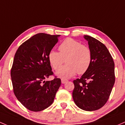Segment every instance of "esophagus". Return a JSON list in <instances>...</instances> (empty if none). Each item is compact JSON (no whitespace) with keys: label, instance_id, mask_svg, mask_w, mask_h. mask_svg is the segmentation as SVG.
<instances>
[{"label":"esophagus","instance_id":"obj_1","mask_svg":"<svg viewBox=\"0 0 125 125\" xmlns=\"http://www.w3.org/2000/svg\"><path fill=\"white\" fill-rule=\"evenodd\" d=\"M68 81L67 79H61V82L62 83H65V82H67Z\"/></svg>","mask_w":125,"mask_h":125}]
</instances>
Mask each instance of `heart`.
<instances>
[{"mask_svg":"<svg viewBox=\"0 0 125 125\" xmlns=\"http://www.w3.org/2000/svg\"><path fill=\"white\" fill-rule=\"evenodd\" d=\"M58 49L60 52L51 51L48 59L55 70H59L65 61L66 62V65L56 72L59 77L68 78L76 73L83 74L88 70L92 60V53L88 46L73 38H68L63 41Z\"/></svg>","mask_w":125,"mask_h":125,"instance_id":"heart-1","label":"heart"}]
</instances>
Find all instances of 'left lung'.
<instances>
[{"mask_svg":"<svg viewBox=\"0 0 125 125\" xmlns=\"http://www.w3.org/2000/svg\"><path fill=\"white\" fill-rule=\"evenodd\" d=\"M88 41L92 53L88 70L79 79L73 81V101L82 110L92 111L105 105L110 97L115 82L114 62L106 46L88 35Z\"/></svg>","mask_w":125,"mask_h":125,"instance_id":"obj_1","label":"left lung"}]
</instances>
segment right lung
Segmentation results:
<instances>
[{"instance_id":"obj_1","label":"right lung","mask_w":125,"mask_h":125,"mask_svg":"<svg viewBox=\"0 0 125 125\" xmlns=\"http://www.w3.org/2000/svg\"><path fill=\"white\" fill-rule=\"evenodd\" d=\"M59 35L40 33L32 36L17 50L11 70L15 97L28 110L41 111L51 106L61 81L53 75L48 55L58 42Z\"/></svg>"}]
</instances>
